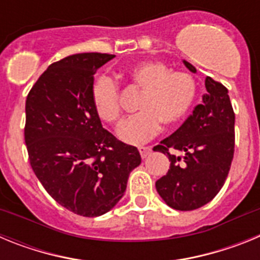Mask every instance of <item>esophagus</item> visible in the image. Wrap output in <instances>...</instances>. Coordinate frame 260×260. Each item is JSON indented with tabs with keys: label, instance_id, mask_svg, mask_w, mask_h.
<instances>
[{
	"label": "esophagus",
	"instance_id": "34e87169",
	"mask_svg": "<svg viewBox=\"0 0 260 260\" xmlns=\"http://www.w3.org/2000/svg\"><path fill=\"white\" fill-rule=\"evenodd\" d=\"M139 152H141L142 158H146L147 156H150L152 150H151V147H139Z\"/></svg>",
	"mask_w": 260,
	"mask_h": 260
}]
</instances>
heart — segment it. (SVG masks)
I'll list each match as a JSON object with an SVG mask.
<instances>
[{
  "instance_id": "1",
  "label": "heart",
  "mask_w": 260,
  "mask_h": 260,
  "mask_svg": "<svg viewBox=\"0 0 260 260\" xmlns=\"http://www.w3.org/2000/svg\"><path fill=\"white\" fill-rule=\"evenodd\" d=\"M127 78L143 91L137 116L123 121L117 137L130 146H142L158 134L161 125L173 126L187 114L197 95L194 78L182 71H172L161 61H147L133 66ZM93 105L103 121L117 122L121 117L118 86L112 78L102 77L93 86Z\"/></svg>"
}]
</instances>
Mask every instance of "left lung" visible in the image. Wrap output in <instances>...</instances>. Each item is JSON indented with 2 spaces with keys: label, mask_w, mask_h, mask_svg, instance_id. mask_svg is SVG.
Here are the masks:
<instances>
[{
  "label": "left lung",
  "mask_w": 260,
  "mask_h": 260,
  "mask_svg": "<svg viewBox=\"0 0 260 260\" xmlns=\"http://www.w3.org/2000/svg\"><path fill=\"white\" fill-rule=\"evenodd\" d=\"M191 73L197 69L183 59ZM207 92L185 122L153 151L168 156L171 167L156 181L162 201L178 211L201 208L221 190L234 155V112L228 89L206 78ZM174 150L180 152L176 155Z\"/></svg>",
  "instance_id": "left-lung-1"
}]
</instances>
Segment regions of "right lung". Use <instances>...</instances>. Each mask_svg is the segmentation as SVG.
<instances>
[{
  "mask_svg": "<svg viewBox=\"0 0 260 260\" xmlns=\"http://www.w3.org/2000/svg\"><path fill=\"white\" fill-rule=\"evenodd\" d=\"M113 57L79 53L54 62L26 100L24 141L34 173L57 203L86 217L112 210L142 161L137 147L103 127L93 105V75Z\"/></svg>",
  "mask_w": 260,
  "mask_h": 260,
  "instance_id": "obj_1",
  "label": "right lung"
}]
</instances>
